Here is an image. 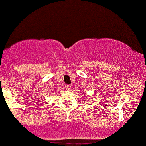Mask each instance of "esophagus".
Listing matches in <instances>:
<instances>
[{
	"instance_id": "esophagus-1",
	"label": "esophagus",
	"mask_w": 146,
	"mask_h": 146,
	"mask_svg": "<svg viewBox=\"0 0 146 146\" xmlns=\"http://www.w3.org/2000/svg\"><path fill=\"white\" fill-rule=\"evenodd\" d=\"M66 89H67L68 90H71V86L70 85H66Z\"/></svg>"
}]
</instances>
